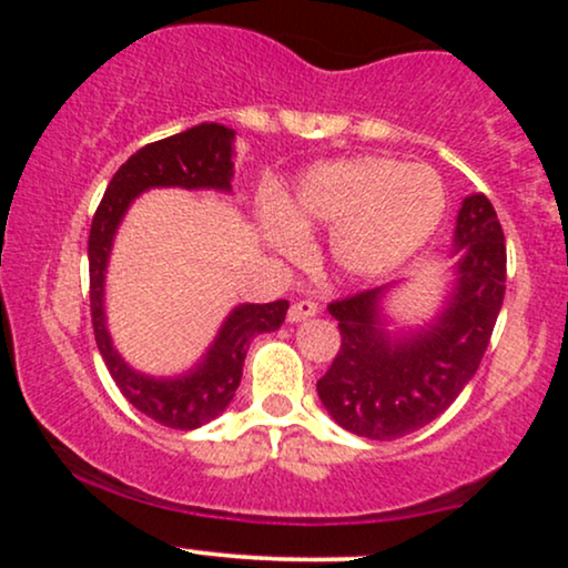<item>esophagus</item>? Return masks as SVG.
<instances>
[{
  "mask_svg": "<svg viewBox=\"0 0 568 568\" xmlns=\"http://www.w3.org/2000/svg\"><path fill=\"white\" fill-rule=\"evenodd\" d=\"M317 310H321V306H317L315 302H310V298H302V302L291 304V310H288V321H291V323L310 321V317H315V315H317Z\"/></svg>",
  "mask_w": 568,
  "mask_h": 568,
  "instance_id": "esophagus-1",
  "label": "esophagus"
}]
</instances>
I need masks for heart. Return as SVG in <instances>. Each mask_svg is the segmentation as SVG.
Segmentation results:
<instances>
[{
	"label": "heart",
	"mask_w": 568,
	"mask_h": 568,
	"mask_svg": "<svg viewBox=\"0 0 568 568\" xmlns=\"http://www.w3.org/2000/svg\"><path fill=\"white\" fill-rule=\"evenodd\" d=\"M446 207L440 179L429 168L387 158H355L312 168L266 224L285 256H302L306 234L334 230L331 256L349 275H379L435 232Z\"/></svg>",
	"instance_id": "heart-1"
}]
</instances>
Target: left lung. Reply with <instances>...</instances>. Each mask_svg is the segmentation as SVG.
<instances>
[{
	"mask_svg": "<svg viewBox=\"0 0 568 568\" xmlns=\"http://www.w3.org/2000/svg\"><path fill=\"white\" fill-rule=\"evenodd\" d=\"M459 283L438 323L389 342L379 321V293L336 298L342 344L317 382L336 425L368 440H397L429 425L478 371L505 298L507 247L486 194L462 202L454 232Z\"/></svg>",
	"mask_w": 568,
	"mask_h": 568,
	"instance_id": "1",
	"label": "left lung"
}]
</instances>
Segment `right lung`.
Wrapping results in <instances>:
<instances>
[{
	"instance_id": "1",
	"label": "right lung",
	"mask_w": 568,
	"mask_h": 568,
	"mask_svg": "<svg viewBox=\"0 0 568 568\" xmlns=\"http://www.w3.org/2000/svg\"><path fill=\"white\" fill-rule=\"evenodd\" d=\"M232 139L230 128L202 122L171 139L146 143L120 171L112 175L93 224H90L88 262H90V317H93L95 344L101 349L109 374L120 393L162 427L194 429L230 406L243 376L245 352L251 338L264 331H277L285 321L288 302L277 298L270 304H243L232 312L221 334L194 374L184 379H149L122 363L112 347L103 323V272L112 251L116 224L125 216L135 194L152 186L184 189H230L232 179Z\"/></svg>"
}]
</instances>
